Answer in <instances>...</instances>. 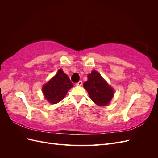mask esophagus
I'll return each mask as SVG.
<instances>
[{
  "label": "esophagus",
  "mask_w": 158,
  "mask_h": 158,
  "mask_svg": "<svg viewBox=\"0 0 158 158\" xmlns=\"http://www.w3.org/2000/svg\"><path fill=\"white\" fill-rule=\"evenodd\" d=\"M82 81H79L78 82H77V83L76 84V85H78V86H80V85H82Z\"/></svg>",
  "instance_id": "esophagus-1"
}]
</instances>
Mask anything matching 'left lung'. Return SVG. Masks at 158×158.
I'll return each instance as SVG.
<instances>
[{"label":"left lung","mask_w":158,"mask_h":158,"mask_svg":"<svg viewBox=\"0 0 158 158\" xmlns=\"http://www.w3.org/2000/svg\"><path fill=\"white\" fill-rule=\"evenodd\" d=\"M91 99L99 106H107L112 99L114 90L97 71L92 70L88 75V80L83 84Z\"/></svg>","instance_id":"1"}]
</instances>
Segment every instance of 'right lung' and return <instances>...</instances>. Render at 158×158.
<instances>
[{
    "label": "right lung",
    "mask_w": 158,
    "mask_h": 158,
    "mask_svg": "<svg viewBox=\"0 0 158 158\" xmlns=\"http://www.w3.org/2000/svg\"><path fill=\"white\" fill-rule=\"evenodd\" d=\"M73 87L69 76L61 69L56 75L42 88L43 93L49 103L56 104L65 97L68 91Z\"/></svg>",
    "instance_id": "right-lung-1"
}]
</instances>
